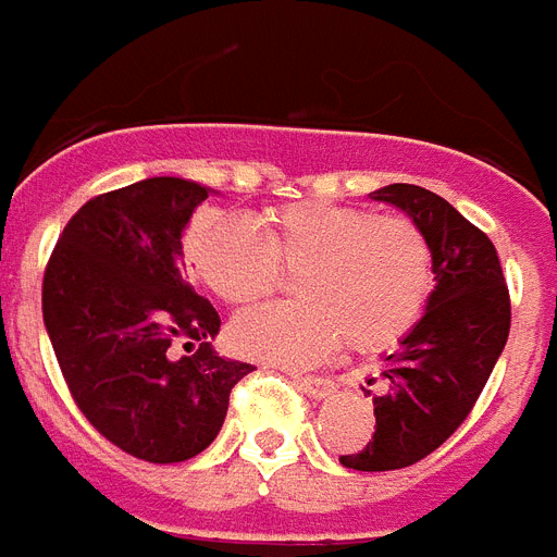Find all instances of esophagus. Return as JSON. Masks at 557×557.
<instances>
[{
  "instance_id": "34e87169",
  "label": "esophagus",
  "mask_w": 557,
  "mask_h": 557,
  "mask_svg": "<svg viewBox=\"0 0 557 557\" xmlns=\"http://www.w3.org/2000/svg\"><path fill=\"white\" fill-rule=\"evenodd\" d=\"M294 382H297V387H300L302 394L314 396V399H325V396L334 391V382L322 380V376H300V373H297Z\"/></svg>"
}]
</instances>
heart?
<instances>
[{
    "mask_svg": "<svg viewBox=\"0 0 557 557\" xmlns=\"http://www.w3.org/2000/svg\"><path fill=\"white\" fill-rule=\"evenodd\" d=\"M255 225L203 212L184 237V263L228 306H246L297 271L294 302H265L232 322L243 357L311 366L345 339L357 354L394 348L413 331L433 286V251L405 214L334 200L269 207Z\"/></svg>",
    "mask_w": 557,
    "mask_h": 557,
    "instance_id": "heart-1",
    "label": "heart"
}]
</instances>
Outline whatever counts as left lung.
<instances>
[{"instance_id":"1","label":"left lung","mask_w":557,"mask_h":557,"mask_svg":"<svg viewBox=\"0 0 557 557\" xmlns=\"http://www.w3.org/2000/svg\"><path fill=\"white\" fill-rule=\"evenodd\" d=\"M373 200L394 203L422 228L436 288L422 320L385 359L373 438L339 456L362 473L410 467L445 445L473 410L509 336V288L493 240L422 186L391 184Z\"/></svg>"}]
</instances>
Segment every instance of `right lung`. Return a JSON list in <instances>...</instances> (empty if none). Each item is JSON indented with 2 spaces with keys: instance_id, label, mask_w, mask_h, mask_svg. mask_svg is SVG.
Wrapping results in <instances>:
<instances>
[{
  "instance_id": "1",
  "label": "right lung",
  "mask_w": 557,
  "mask_h": 557,
  "mask_svg": "<svg viewBox=\"0 0 557 557\" xmlns=\"http://www.w3.org/2000/svg\"><path fill=\"white\" fill-rule=\"evenodd\" d=\"M207 198L184 177L96 195L67 221L41 280V317L76 408L149 465L207 450L232 387L255 371L214 354L221 317L177 269L181 235Z\"/></svg>"
}]
</instances>
